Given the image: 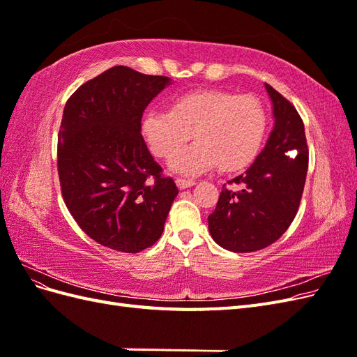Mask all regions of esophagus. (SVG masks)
<instances>
[{
  "label": "esophagus",
  "instance_id": "1",
  "mask_svg": "<svg viewBox=\"0 0 357 357\" xmlns=\"http://www.w3.org/2000/svg\"><path fill=\"white\" fill-rule=\"evenodd\" d=\"M176 183H177V186L180 188V189H186V188H190V186H193L195 185V180H189V178H177L176 180Z\"/></svg>",
  "mask_w": 357,
  "mask_h": 357
}]
</instances>
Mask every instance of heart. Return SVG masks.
Masks as SVG:
<instances>
[{"label": "heart", "mask_w": 357, "mask_h": 357, "mask_svg": "<svg viewBox=\"0 0 357 357\" xmlns=\"http://www.w3.org/2000/svg\"><path fill=\"white\" fill-rule=\"evenodd\" d=\"M266 131L264 101L229 91L180 95L171 109L149 110L143 121V134L152 152L159 158L174 153L169 167L189 176L215 165L228 172L250 165L261 152ZM192 132L199 142L181 149Z\"/></svg>", "instance_id": "heart-1"}]
</instances>
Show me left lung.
I'll return each mask as SVG.
<instances>
[{
  "instance_id": "8db88e82",
  "label": "left lung",
  "mask_w": 357,
  "mask_h": 357,
  "mask_svg": "<svg viewBox=\"0 0 357 357\" xmlns=\"http://www.w3.org/2000/svg\"><path fill=\"white\" fill-rule=\"evenodd\" d=\"M275 125L262 153L244 174L225 183L208 229L235 253L262 250L282 236L298 213L308 169L304 122L295 105L269 84ZM238 185L234 191L230 186Z\"/></svg>"
}]
</instances>
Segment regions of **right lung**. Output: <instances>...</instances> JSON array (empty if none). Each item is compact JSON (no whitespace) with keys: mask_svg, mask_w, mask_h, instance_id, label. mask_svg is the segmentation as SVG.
Here are the masks:
<instances>
[{"mask_svg":"<svg viewBox=\"0 0 357 357\" xmlns=\"http://www.w3.org/2000/svg\"><path fill=\"white\" fill-rule=\"evenodd\" d=\"M165 75L117 66L83 83L66 104L58 134L63 202L86 235L122 253L152 247L178 189L142 135Z\"/></svg>","mask_w":357,"mask_h":357,"instance_id":"right-lung-1","label":"right lung"}]
</instances>
